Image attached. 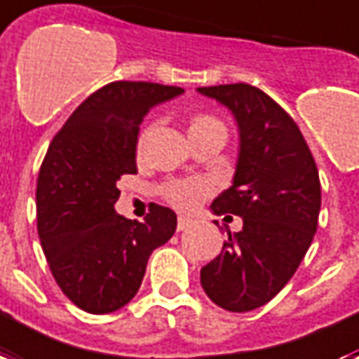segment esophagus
<instances>
[{"label":"esophagus","mask_w":359,"mask_h":359,"mask_svg":"<svg viewBox=\"0 0 359 359\" xmlns=\"http://www.w3.org/2000/svg\"><path fill=\"white\" fill-rule=\"evenodd\" d=\"M190 224H191L190 218H186V216H179V220H177V229H179V231H184V229L188 228Z\"/></svg>","instance_id":"esophagus-1"}]
</instances>
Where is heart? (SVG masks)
<instances>
[{
	"mask_svg": "<svg viewBox=\"0 0 359 359\" xmlns=\"http://www.w3.org/2000/svg\"><path fill=\"white\" fill-rule=\"evenodd\" d=\"M205 126H220L216 118L209 116V114H201L198 118H194L190 128H205ZM144 141V137L141 139V143ZM210 190L209 182L199 179H190V180H173L169 182L165 188H163V194L168 198L169 203H173L177 209L182 210H191L196 209L199 205V201L203 199V196Z\"/></svg>",
	"mask_w": 359,
	"mask_h": 359,
	"instance_id": "heart-1",
	"label": "heart"
}]
</instances>
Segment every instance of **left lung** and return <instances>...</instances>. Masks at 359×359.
Instances as JSON below:
<instances>
[{
    "label": "left lung",
    "mask_w": 359,
    "mask_h": 359,
    "mask_svg": "<svg viewBox=\"0 0 359 359\" xmlns=\"http://www.w3.org/2000/svg\"><path fill=\"white\" fill-rule=\"evenodd\" d=\"M233 113L239 158L233 184L212 201L215 215L243 218L222 252L201 269L210 301L248 313L271 301L294 277L318 228V169L299 128L277 101L256 86L198 88Z\"/></svg>",
    "instance_id": "left-lung-1"
}]
</instances>
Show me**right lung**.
Listing matches in <instances>:
<instances>
[{"label": "right lung", "mask_w": 359, "mask_h": 359, "mask_svg": "<svg viewBox=\"0 0 359 359\" xmlns=\"http://www.w3.org/2000/svg\"><path fill=\"white\" fill-rule=\"evenodd\" d=\"M184 92L116 81L86 97L54 135L37 177V231L52 277L76 307L114 313L133 299L150 254L177 229L154 205L144 222L116 215L122 175H135L139 124L152 107Z\"/></svg>", "instance_id": "obj_1"}]
</instances>
